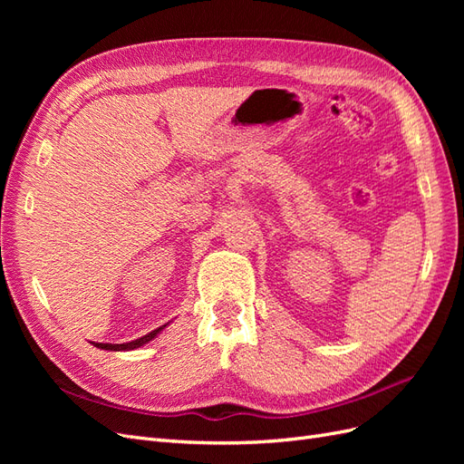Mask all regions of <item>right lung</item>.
<instances>
[{"label":"right lung","instance_id":"1","mask_svg":"<svg viewBox=\"0 0 464 464\" xmlns=\"http://www.w3.org/2000/svg\"><path fill=\"white\" fill-rule=\"evenodd\" d=\"M166 325H162V327H159V329H154V331H150V333H147L145 336H141V339H137V341H131V343H123V344H110V343H92L96 348H102V350H133V348H139V346H143V344H147L149 341H152L154 336H157L162 329H164Z\"/></svg>","mask_w":464,"mask_h":464}]
</instances>
